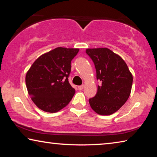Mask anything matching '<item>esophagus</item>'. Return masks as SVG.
<instances>
[{"label": "esophagus", "instance_id": "1", "mask_svg": "<svg viewBox=\"0 0 157 157\" xmlns=\"http://www.w3.org/2000/svg\"><path fill=\"white\" fill-rule=\"evenodd\" d=\"M84 88V85H80V86H78V89L82 90Z\"/></svg>", "mask_w": 157, "mask_h": 157}]
</instances>
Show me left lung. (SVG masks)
I'll use <instances>...</instances> for the list:
<instances>
[{
	"instance_id": "obj_1",
	"label": "left lung",
	"mask_w": 157,
	"mask_h": 157,
	"mask_svg": "<svg viewBox=\"0 0 157 157\" xmlns=\"http://www.w3.org/2000/svg\"><path fill=\"white\" fill-rule=\"evenodd\" d=\"M100 81L98 92L89 100L92 109L98 114L111 115L123 106L131 94L132 74L121 56L107 48H87Z\"/></svg>"
}]
</instances>
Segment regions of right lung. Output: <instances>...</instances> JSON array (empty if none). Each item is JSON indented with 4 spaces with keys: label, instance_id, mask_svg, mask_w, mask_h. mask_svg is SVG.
<instances>
[{
    "label": "right lung",
    "instance_id": "obj_1",
    "mask_svg": "<svg viewBox=\"0 0 157 157\" xmlns=\"http://www.w3.org/2000/svg\"><path fill=\"white\" fill-rule=\"evenodd\" d=\"M78 52V48H56L37 58L28 71V92L40 109L55 113L70 102L75 90L69 84L68 78L71 61Z\"/></svg>",
    "mask_w": 157,
    "mask_h": 157
}]
</instances>
